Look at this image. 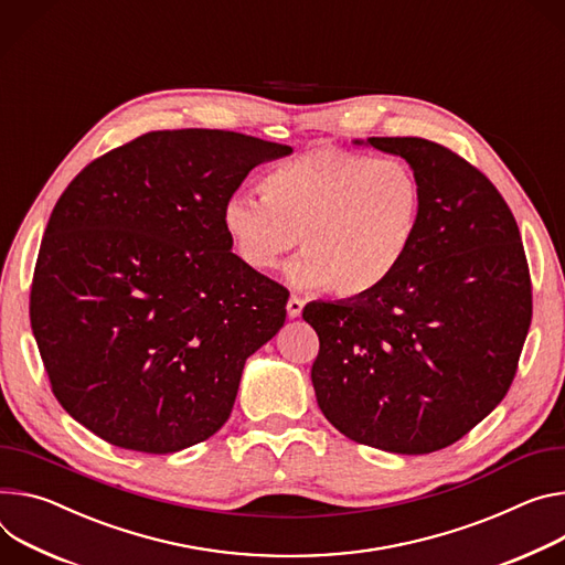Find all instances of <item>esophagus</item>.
<instances>
[{"mask_svg": "<svg viewBox=\"0 0 565 565\" xmlns=\"http://www.w3.org/2000/svg\"><path fill=\"white\" fill-rule=\"evenodd\" d=\"M286 311H288V318H299L303 311V301L297 297H290L286 303Z\"/></svg>", "mask_w": 565, "mask_h": 565, "instance_id": "obj_1", "label": "esophagus"}]
</instances>
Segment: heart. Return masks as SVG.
I'll list each match as a JSON object with an SVG mask.
<instances>
[{
  "label": "heart",
  "mask_w": 565,
  "mask_h": 565,
  "mask_svg": "<svg viewBox=\"0 0 565 565\" xmlns=\"http://www.w3.org/2000/svg\"><path fill=\"white\" fill-rule=\"evenodd\" d=\"M264 198L232 195L223 227L241 259L273 270L299 238L286 277L295 288L365 297L405 262L422 223L424 191L401 160L313 148L262 180Z\"/></svg>",
  "instance_id": "b5f03b06"
}]
</instances>
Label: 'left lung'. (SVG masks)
I'll list each match as a JSON object with an SVG mask.
<instances>
[{"label": "left lung", "instance_id": "obj_1", "mask_svg": "<svg viewBox=\"0 0 565 565\" xmlns=\"http://www.w3.org/2000/svg\"><path fill=\"white\" fill-rule=\"evenodd\" d=\"M353 143L403 158L424 210L401 268L374 292L311 301L318 405L349 439L398 455L455 444L504 398L532 322L521 232L498 189L422 137Z\"/></svg>", "mask_w": 565, "mask_h": 565}]
</instances>
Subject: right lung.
<instances>
[{"label":"right lung","mask_w":565,"mask_h":565,"mask_svg":"<svg viewBox=\"0 0 565 565\" xmlns=\"http://www.w3.org/2000/svg\"><path fill=\"white\" fill-rule=\"evenodd\" d=\"M290 152L230 130H158L72 180L29 311L51 390L81 426L156 455L223 428L245 361L284 327L288 301L232 252L223 204Z\"/></svg>","instance_id":"obj_1"}]
</instances>
